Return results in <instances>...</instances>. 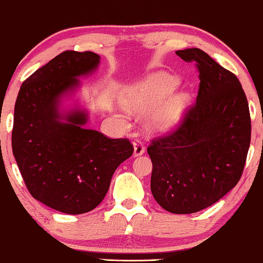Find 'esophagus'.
Returning <instances> with one entry per match:
<instances>
[{
    "label": "esophagus",
    "mask_w": 263,
    "mask_h": 263,
    "mask_svg": "<svg viewBox=\"0 0 263 263\" xmlns=\"http://www.w3.org/2000/svg\"><path fill=\"white\" fill-rule=\"evenodd\" d=\"M133 145H134V157H140V156H142L143 153H145V147H143L141 141L136 140V141H134Z\"/></svg>",
    "instance_id": "34e87169"
}]
</instances>
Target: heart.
I'll list each match as a JSON object with an SVG mask.
<instances>
[{
    "label": "heart",
    "instance_id": "obj_1",
    "mask_svg": "<svg viewBox=\"0 0 263 263\" xmlns=\"http://www.w3.org/2000/svg\"><path fill=\"white\" fill-rule=\"evenodd\" d=\"M178 79L166 73H157L145 80L129 86L121 96V103L132 112L146 114L147 128L152 133L171 129L181 120L190 104V95L185 91L175 92Z\"/></svg>",
    "mask_w": 263,
    "mask_h": 263
}]
</instances>
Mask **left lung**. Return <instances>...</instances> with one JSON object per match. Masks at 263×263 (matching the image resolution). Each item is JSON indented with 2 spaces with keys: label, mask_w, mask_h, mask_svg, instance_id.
<instances>
[{
  "label": "left lung",
  "mask_w": 263,
  "mask_h": 263,
  "mask_svg": "<svg viewBox=\"0 0 263 263\" xmlns=\"http://www.w3.org/2000/svg\"><path fill=\"white\" fill-rule=\"evenodd\" d=\"M196 62V102L179 127L147 148L153 164L151 192L165 211L190 214L217 202L235 188L250 146L249 105L242 85L197 48L176 51Z\"/></svg>",
  "instance_id": "1"
}]
</instances>
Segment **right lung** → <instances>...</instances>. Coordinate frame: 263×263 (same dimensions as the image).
I'll use <instances>...</instances> for the list:
<instances>
[{
	"label": "right lung",
	"mask_w": 263,
	"mask_h": 263,
	"mask_svg": "<svg viewBox=\"0 0 263 263\" xmlns=\"http://www.w3.org/2000/svg\"><path fill=\"white\" fill-rule=\"evenodd\" d=\"M100 56L64 51L21 85L14 107L12 148L28 192L67 214L98 206L116 168L134 152L127 139H109L85 128L86 109H62V102L95 73Z\"/></svg>",
	"instance_id": "obj_1"
}]
</instances>
